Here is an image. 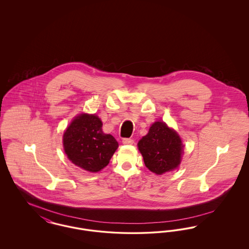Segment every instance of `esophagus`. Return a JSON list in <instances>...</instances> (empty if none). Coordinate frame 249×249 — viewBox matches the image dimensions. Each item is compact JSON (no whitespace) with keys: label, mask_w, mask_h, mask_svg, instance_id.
<instances>
[{"label":"esophagus","mask_w":249,"mask_h":249,"mask_svg":"<svg viewBox=\"0 0 249 249\" xmlns=\"http://www.w3.org/2000/svg\"><path fill=\"white\" fill-rule=\"evenodd\" d=\"M122 142L124 143V144H132L134 141L132 140V139H130V138H124L123 140H122Z\"/></svg>","instance_id":"34e87169"}]
</instances>
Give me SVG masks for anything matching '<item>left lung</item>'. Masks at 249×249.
<instances>
[{"label":"left lung","mask_w":249,"mask_h":249,"mask_svg":"<svg viewBox=\"0 0 249 249\" xmlns=\"http://www.w3.org/2000/svg\"><path fill=\"white\" fill-rule=\"evenodd\" d=\"M183 146L178 132L162 121L153 123L148 133L138 142L144 164L156 175L178 168L184 151Z\"/></svg>","instance_id":"left-lung-1"}]
</instances>
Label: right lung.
Returning <instances> with one entry per match:
<instances>
[{
  "instance_id": "obj_1",
  "label": "right lung",
  "mask_w": 249,
  "mask_h": 249,
  "mask_svg": "<svg viewBox=\"0 0 249 249\" xmlns=\"http://www.w3.org/2000/svg\"><path fill=\"white\" fill-rule=\"evenodd\" d=\"M103 123L96 115L80 114L63 134V147L74 165L97 173L108 165L119 142L102 130Z\"/></svg>"
}]
</instances>
